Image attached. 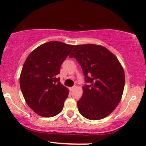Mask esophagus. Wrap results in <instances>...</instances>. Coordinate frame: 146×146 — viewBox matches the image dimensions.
Listing matches in <instances>:
<instances>
[{"mask_svg": "<svg viewBox=\"0 0 146 146\" xmlns=\"http://www.w3.org/2000/svg\"><path fill=\"white\" fill-rule=\"evenodd\" d=\"M75 88V86H73V87H70L69 88V90H71V91H72V90H74V88Z\"/></svg>", "mask_w": 146, "mask_h": 146, "instance_id": "1", "label": "esophagus"}]
</instances>
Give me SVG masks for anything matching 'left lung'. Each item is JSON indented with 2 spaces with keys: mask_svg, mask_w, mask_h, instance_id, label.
Here are the masks:
<instances>
[{
  "mask_svg": "<svg viewBox=\"0 0 146 146\" xmlns=\"http://www.w3.org/2000/svg\"><path fill=\"white\" fill-rule=\"evenodd\" d=\"M70 58H75L90 85L82 86V97L78 101V110L90 120L109 115L121 101L125 73L115 55L102 45H76Z\"/></svg>",
  "mask_w": 146,
  "mask_h": 146,
  "instance_id": "8db88e82",
  "label": "left lung"
}]
</instances>
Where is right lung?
<instances>
[{"label": "right lung", "instance_id": "add662e5", "mask_svg": "<svg viewBox=\"0 0 146 146\" xmlns=\"http://www.w3.org/2000/svg\"><path fill=\"white\" fill-rule=\"evenodd\" d=\"M74 45L50 41L28 56L20 76V86L27 105L36 114L51 117L62 110L68 89L57 75Z\"/></svg>", "mask_w": 146, "mask_h": 146}]
</instances>
